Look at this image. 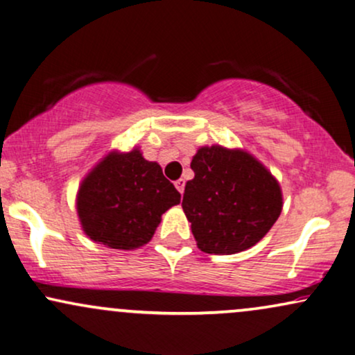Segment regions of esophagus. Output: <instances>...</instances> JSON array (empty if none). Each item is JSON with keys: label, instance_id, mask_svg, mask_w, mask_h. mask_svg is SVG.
Segmentation results:
<instances>
[{"label": "esophagus", "instance_id": "obj_1", "mask_svg": "<svg viewBox=\"0 0 355 355\" xmlns=\"http://www.w3.org/2000/svg\"><path fill=\"white\" fill-rule=\"evenodd\" d=\"M175 187H177V190L180 191V193H183V190H185V180H182L180 178V180L175 182Z\"/></svg>", "mask_w": 355, "mask_h": 355}]
</instances>
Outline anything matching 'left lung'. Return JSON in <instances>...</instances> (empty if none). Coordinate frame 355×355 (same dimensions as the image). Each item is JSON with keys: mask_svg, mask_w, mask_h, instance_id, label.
I'll list each match as a JSON object with an SVG mask.
<instances>
[{"mask_svg": "<svg viewBox=\"0 0 355 355\" xmlns=\"http://www.w3.org/2000/svg\"><path fill=\"white\" fill-rule=\"evenodd\" d=\"M183 211L196 245L208 254H234L254 246L283 208L279 183L254 157L213 145L191 160Z\"/></svg>", "mask_w": 355, "mask_h": 355, "instance_id": "8db88e82", "label": "left lung"}]
</instances>
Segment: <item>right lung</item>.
Returning <instances> with one entry per match:
<instances>
[{"label":"right lung","instance_id":"add662e5","mask_svg":"<svg viewBox=\"0 0 355 355\" xmlns=\"http://www.w3.org/2000/svg\"><path fill=\"white\" fill-rule=\"evenodd\" d=\"M180 203V193L160 165L139 150L109 153L85 177L78 213L85 234L114 250H134L150 241L160 216Z\"/></svg>","mask_w":355,"mask_h":355}]
</instances>
